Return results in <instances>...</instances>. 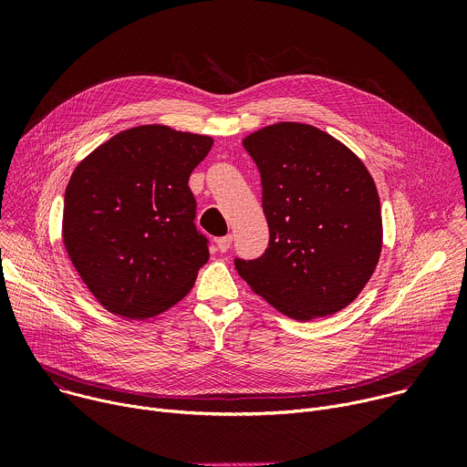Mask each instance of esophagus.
I'll return each instance as SVG.
<instances>
[{
	"label": "esophagus",
	"mask_w": 467,
	"mask_h": 467,
	"mask_svg": "<svg viewBox=\"0 0 467 467\" xmlns=\"http://www.w3.org/2000/svg\"><path fill=\"white\" fill-rule=\"evenodd\" d=\"M231 244H233V234H225V236H220V238L216 240V245H218V249H220L222 253H225V251L231 247Z\"/></svg>",
	"instance_id": "esophagus-1"
}]
</instances>
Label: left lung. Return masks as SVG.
Instances as JSON below:
<instances>
[{
  "label": "left lung",
  "instance_id": "left-lung-1",
  "mask_svg": "<svg viewBox=\"0 0 467 467\" xmlns=\"http://www.w3.org/2000/svg\"><path fill=\"white\" fill-rule=\"evenodd\" d=\"M262 181L270 242L238 275L283 314L308 321L346 308L380 256L382 220L375 182L344 144L296 121L244 139Z\"/></svg>",
  "mask_w": 467,
  "mask_h": 467
}]
</instances>
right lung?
<instances>
[{
  "mask_svg": "<svg viewBox=\"0 0 467 467\" xmlns=\"http://www.w3.org/2000/svg\"><path fill=\"white\" fill-rule=\"evenodd\" d=\"M213 139L164 125L127 129L88 155L64 193L62 238L94 297L125 317L181 301L209 260L190 173Z\"/></svg>",
  "mask_w": 467,
  "mask_h": 467,
  "instance_id": "obj_1",
  "label": "right lung"
}]
</instances>
